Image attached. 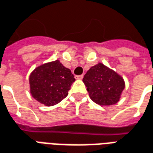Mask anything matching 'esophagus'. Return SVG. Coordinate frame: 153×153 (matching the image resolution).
Here are the masks:
<instances>
[{"mask_svg":"<svg viewBox=\"0 0 153 153\" xmlns=\"http://www.w3.org/2000/svg\"><path fill=\"white\" fill-rule=\"evenodd\" d=\"M83 74H82V75H79V76H76L77 79H83Z\"/></svg>","mask_w":153,"mask_h":153,"instance_id":"esophagus-1","label":"esophagus"}]
</instances>
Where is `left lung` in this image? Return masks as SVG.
<instances>
[{
	"label": "left lung",
	"mask_w": 153,
	"mask_h": 153,
	"mask_svg": "<svg viewBox=\"0 0 153 153\" xmlns=\"http://www.w3.org/2000/svg\"><path fill=\"white\" fill-rule=\"evenodd\" d=\"M83 82L90 98L102 106L118 102L125 88L121 75L102 63L91 67L83 77Z\"/></svg>",
	"instance_id": "left-lung-1"
}]
</instances>
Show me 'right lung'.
I'll return each instance as SVG.
<instances>
[{"mask_svg": "<svg viewBox=\"0 0 153 153\" xmlns=\"http://www.w3.org/2000/svg\"><path fill=\"white\" fill-rule=\"evenodd\" d=\"M75 81L71 70L59 60L36 67L29 75V92L38 102L51 106L60 102L68 95Z\"/></svg>", "mask_w": 153, "mask_h": 153, "instance_id": "add662e5", "label": "right lung"}]
</instances>
